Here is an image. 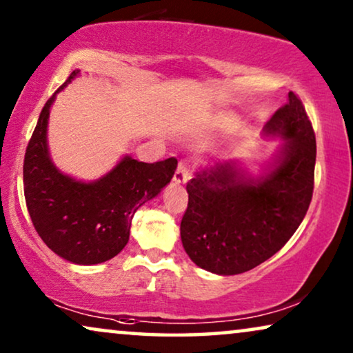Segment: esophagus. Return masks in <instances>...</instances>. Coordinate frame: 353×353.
Listing matches in <instances>:
<instances>
[{"mask_svg":"<svg viewBox=\"0 0 353 353\" xmlns=\"http://www.w3.org/2000/svg\"><path fill=\"white\" fill-rule=\"evenodd\" d=\"M190 178H191L190 165H188L186 162L178 163L175 175H173V180H175V183H188L190 181Z\"/></svg>","mask_w":353,"mask_h":353,"instance_id":"esophagus-1","label":"esophagus"}]
</instances>
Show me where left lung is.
Masks as SVG:
<instances>
[{
  "label": "left lung",
  "instance_id": "left-lung-1",
  "mask_svg": "<svg viewBox=\"0 0 353 353\" xmlns=\"http://www.w3.org/2000/svg\"><path fill=\"white\" fill-rule=\"evenodd\" d=\"M263 132L284 139L265 175L252 178L234 162H215L186 185L181 243L210 273L228 276L263 263L291 239L310 205L316 141L297 94L289 91Z\"/></svg>",
  "mask_w": 353,
  "mask_h": 353
}]
</instances>
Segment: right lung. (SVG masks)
I'll use <instances>...</instances> for the list:
<instances>
[{
  "instance_id": "right-lung-1",
  "label": "right lung",
  "mask_w": 353,
  "mask_h": 353,
  "mask_svg": "<svg viewBox=\"0 0 353 353\" xmlns=\"http://www.w3.org/2000/svg\"><path fill=\"white\" fill-rule=\"evenodd\" d=\"M80 70H74L56 93ZM56 93L46 101L23 159V194L32 223L48 248L77 265H96L115 257L128 243L132 219L173 178L175 157L146 163L125 156L96 181L62 173L50 157L48 119Z\"/></svg>"
}]
</instances>
